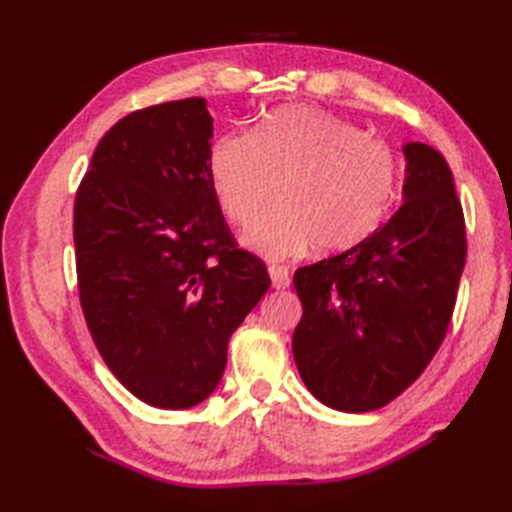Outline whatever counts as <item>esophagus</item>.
<instances>
[{"label": "esophagus", "instance_id": "obj_1", "mask_svg": "<svg viewBox=\"0 0 512 512\" xmlns=\"http://www.w3.org/2000/svg\"><path fill=\"white\" fill-rule=\"evenodd\" d=\"M268 275L273 279V286L277 290H286L290 286V270L281 264H270L268 266Z\"/></svg>", "mask_w": 512, "mask_h": 512}]
</instances>
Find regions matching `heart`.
<instances>
[{
    "label": "heart",
    "instance_id": "1",
    "mask_svg": "<svg viewBox=\"0 0 512 512\" xmlns=\"http://www.w3.org/2000/svg\"><path fill=\"white\" fill-rule=\"evenodd\" d=\"M209 178L217 204L237 226L268 202L244 244L266 257L321 253L358 246L385 220L394 202L398 165L385 140L308 105L266 114L253 132L228 129L209 149Z\"/></svg>",
    "mask_w": 512,
    "mask_h": 512
}]
</instances>
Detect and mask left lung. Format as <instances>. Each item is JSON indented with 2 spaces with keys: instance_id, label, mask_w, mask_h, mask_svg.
<instances>
[{
  "instance_id": "1",
  "label": "left lung",
  "mask_w": 512,
  "mask_h": 512,
  "mask_svg": "<svg viewBox=\"0 0 512 512\" xmlns=\"http://www.w3.org/2000/svg\"><path fill=\"white\" fill-rule=\"evenodd\" d=\"M400 209L361 244L295 273L292 354L312 396L363 413L400 396L436 356L466 262L464 213L447 160L407 143Z\"/></svg>"
}]
</instances>
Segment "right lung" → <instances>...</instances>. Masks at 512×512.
<instances>
[{
	"mask_svg": "<svg viewBox=\"0 0 512 512\" xmlns=\"http://www.w3.org/2000/svg\"><path fill=\"white\" fill-rule=\"evenodd\" d=\"M211 138L200 96L136 110L99 140L74 198L76 281L96 350L160 409L213 394L228 339L270 288L211 189Z\"/></svg>",
	"mask_w": 512,
	"mask_h": 512,
	"instance_id": "1",
	"label": "right lung"
}]
</instances>
